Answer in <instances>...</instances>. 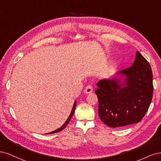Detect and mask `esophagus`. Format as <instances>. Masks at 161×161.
Masks as SVG:
<instances>
[{
	"label": "esophagus",
	"mask_w": 161,
	"mask_h": 161,
	"mask_svg": "<svg viewBox=\"0 0 161 161\" xmlns=\"http://www.w3.org/2000/svg\"><path fill=\"white\" fill-rule=\"evenodd\" d=\"M92 92H93V87L91 85H88L84 90V93L86 94H90V93H92Z\"/></svg>",
	"instance_id": "obj_1"
}]
</instances>
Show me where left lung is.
Masks as SVG:
<instances>
[{"instance_id": "1", "label": "left lung", "mask_w": 161, "mask_h": 161, "mask_svg": "<svg viewBox=\"0 0 161 161\" xmlns=\"http://www.w3.org/2000/svg\"><path fill=\"white\" fill-rule=\"evenodd\" d=\"M125 77L102 80L95 91L98 115L107 126L116 128L141 122L148 110L153 94V72L148 61L140 53L132 66L119 71Z\"/></svg>"}]
</instances>
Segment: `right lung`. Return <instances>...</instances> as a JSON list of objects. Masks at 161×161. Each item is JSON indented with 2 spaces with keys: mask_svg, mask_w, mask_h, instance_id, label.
<instances>
[{
  "mask_svg": "<svg viewBox=\"0 0 161 161\" xmlns=\"http://www.w3.org/2000/svg\"><path fill=\"white\" fill-rule=\"evenodd\" d=\"M75 107H76V101H75V102H74V106H73V108H72L71 112V113H70V114H69V116L68 118H67V120H66V122H65L63 124V125H62L59 128L55 130H54V131H53V132H49V134H53V133L59 132L61 131L62 130H64V129L65 128V126L67 125V124H68V123H69V122L70 121L71 117L73 116V115H74V111H75Z\"/></svg>",
  "mask_w": 161,
  "mask_h": 161,
  "instance_id": "add662e5",
  "label": "right lung"
}]
</instances>
